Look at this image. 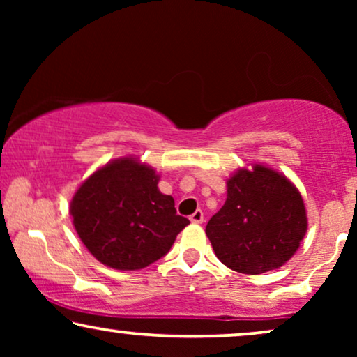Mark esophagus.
Listing matches in <instances>:
<instances>
[{
	"label": "esophagus",
	"mask_w": 357,
	"mask_h": 357,
	"mask_svg": "<svg viewBox=\"0 0 357 357\" xmlns=\"http://www.w3.org/2000/svg\"><path fill=\"white\" fill-rule=\"evenodd\" d=\"M203 219H204V214H203L202 209H197V211H195L192 216H190V221H192L193 224H202Z\"/></svg>",
	"instance_id": "1"
}]
</instances>
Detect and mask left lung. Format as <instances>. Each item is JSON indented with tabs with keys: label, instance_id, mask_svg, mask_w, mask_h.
<instances>
[{
	"label": "left lung",
	"instance_id": "obj_1",
	"mask_svg": "<svg viewBox=\"0 0 357 357\" xmlns=\"http://www.w3.org/2000/svg\"><path fill=\"white\" fill-rule=\"evenodd\" d=\"M305 231L301 193L284 175L260 164L227 180L226 203L206 226L216 257L243 275H261L284 265Z\"/></svg>",
	"mask_w": 357,
	"mask_h": 357
}]
</instances>
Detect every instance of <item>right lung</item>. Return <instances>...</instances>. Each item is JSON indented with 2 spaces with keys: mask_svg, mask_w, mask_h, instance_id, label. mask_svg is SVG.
Here are the masks:
<instances>
[{
  "mask_svg": "<svg viewBox=\"0 0 357 357\" xmlns=\"http://www.w3.org/2000/svg\"><path fill=\"white\" fill-rule=\"evenodd\" d=\"M159 177L135 159H116L91 175L71 199V216L87 250L115 270H141L170 250L190 221Z\"/></svg>",
  "mask_w": 357,
  "mask_h": 357,
  "instance_id": "1",
  "label": "right lung"
}]
</instances>
